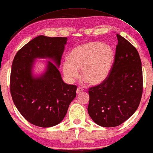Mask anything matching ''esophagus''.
Listing matches in <instances>:
<instances>
[{
	"label": "esophagus",
	"instance_id": "esophagus-1",
	"mask_svg": "<svg viewBox=\"0 0 153 153\" xmlns=\"http://www.w3.org/2000/svg\"><path fill=\"white\" fill-rule=\"evenodd\" d=\"M82 91H83L82 88H81V87H78V88H77V89H76V94L81 93V92H82Z\"/></svg>",
	"mask_w": 153,
	"mask_h": 153
}]
</instances>
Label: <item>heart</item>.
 <instances>
[{
	"mask_svg": "<svg viewBox=\"0 0 153 153\" xmlns=\"http://www.w3.org/2000/svg\"><path fill=\"white\" fill-rule=\"evenodd\" d=\"M113 60V50L108 45L86 42L70 52L68 59L62 63V71L68 83L79 78L81 70V76L89 85H97L108 76Z\"/></svg>",
	"mask_w": 153,
	"mask_h": 153,
	"instance_id": "b5f03b06",
	"label": "heart"
}]
</instances>
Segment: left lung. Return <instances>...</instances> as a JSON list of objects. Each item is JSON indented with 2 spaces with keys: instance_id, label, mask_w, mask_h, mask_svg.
Here are the masks:
<instances>
[{
  "instance_id": "8db88e82",
  "label": "left lung",
  "mask_w": 153,
  "mask_h": 153,
  "mask_svg": "<svg viewBox=\"0 0 153 153\" xmlns=\"http://www.w3.org/2000/svg\"><path fill=\"white\" fill-rule=\"evenodd\" d=\"M118 44L111 73L89 90L88 113L100 126L122 124L137 110L143 90L142 62L137 49L117 34Z\"/></svg>"
}]
</instances>
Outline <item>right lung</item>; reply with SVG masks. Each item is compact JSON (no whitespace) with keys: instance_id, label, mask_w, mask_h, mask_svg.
<instances>
[{"instance_id":"obj_1","label":"right lung","mask_w":153,"mask_h":153,"mask_svg":"<svg viewBox=\"0 0 153 153\" xmlns=\"http://www.w3.org/2000/svg\"><path fill=\"white\" fill-rule=\"evenodd\" d=\"M66 37L40 35L19 50L12 63L10 91L13 103L25 119L41 127L59 124L76 97V86L63 81L58 70ZM36 59H48L45 71L33 72Z\"/></svg>"}]
</instances>
